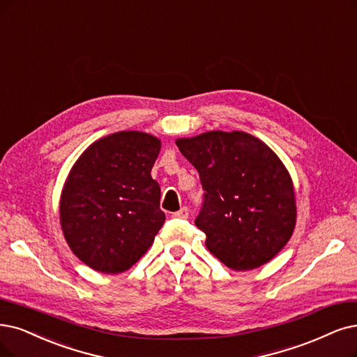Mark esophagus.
<instances>
[{
	"mask_svg": "<svg viewBox=\"0 0 357 357\" xmlns=\"http://www.w3.org/2000/svg\"><path fill=\"white\" fill-rule=\"evenodd\" d=\"M188 215H190V210L187 207H182L179 212H175L172 216H174L175 219H187Z\"/></svg>",
	"mask_w": 357,
	"mask_h": 357,
	"instance_id": "esophagus-1",
	"label": "esophagus"
}]
</instances>
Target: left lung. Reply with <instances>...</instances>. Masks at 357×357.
Returning a JSON list of instances; mask_svg holds the SVG:
<instances>
[{
  "label": "left lung",
  "mask_w": 357,
  "mask_h": 357,
  "mask_svg": "<svg viewBox=\"0 0 357 357\" xmlns=\"http://www.w3.org/2000/svg\"><path fill=\"white\" fill-rule=\"evenodd\" d=\"M176 145L206 191L195 225L208 252L236 272L272 260L297 222L294 183L281 158L243 130H207Z\"/></svg>",
  "instance_id": "8db88e82"
}]
</instances>
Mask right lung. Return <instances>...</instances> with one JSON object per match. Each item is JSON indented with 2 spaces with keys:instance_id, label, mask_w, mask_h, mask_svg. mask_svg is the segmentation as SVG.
Masks as SVG:
<instances>
[{
  "instance_id": "1",
  "label": "right lung",
  "mask_w": 357,
  "mask_h": 357,
  "mask_svg": "<svg viewBox=\"0 0 357 357\" xmlns=\"http://www.w3.org/2000/svg\"><path fill=\"white\" fill-rule=\"evenodd\" d=\"M162 141L121 130L92 142L72 166L60 195V225L73 255L101 273L130 269L165 223L151 169Z\"/></svg>"
}]
</instances>
